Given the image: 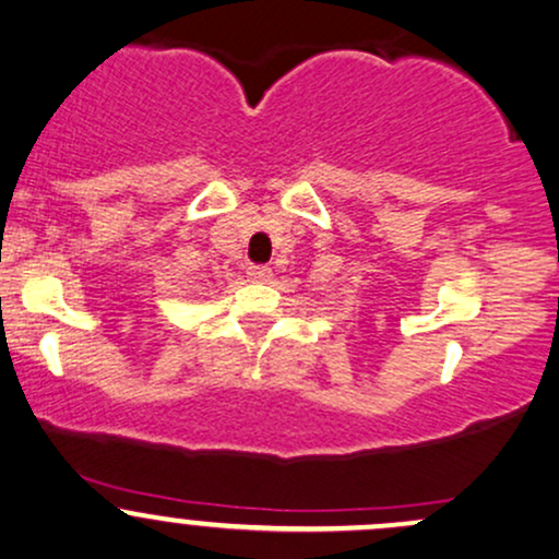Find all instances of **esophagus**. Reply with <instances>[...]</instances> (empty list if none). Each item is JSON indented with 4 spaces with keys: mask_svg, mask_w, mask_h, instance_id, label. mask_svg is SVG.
Wrapping results in <instances>:
<instances>
[{
    "mask_svg": "<svg viewBox=\"0 0 559 559\" xmlns=\"http://www.w3.org/2000/svg\"><path fill=\"white\" fill-rule=\"evenodd\" d=\"M270 275H273V270L267 265H249L247 267V278L254 281V284H267Z\"/></svg>",
    "mask_w": 559,
    "mask_h": 559,
    "instance_id": "1",
    "label": "esophagus"
}]
</instances>
